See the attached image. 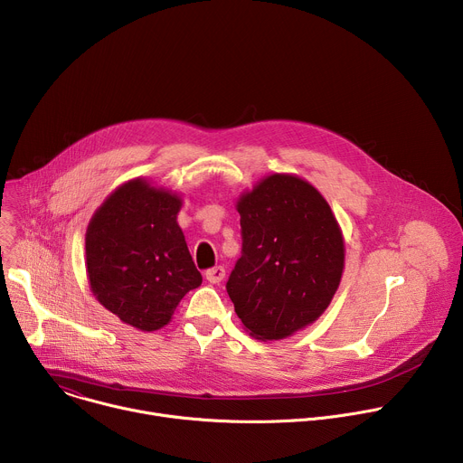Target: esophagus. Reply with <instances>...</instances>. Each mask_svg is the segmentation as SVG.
Listing matches in <instances>:
<instances>
[{"label": "esophagus", "mask_w": 463, "mask_h": 463, "mask_svg": "<svg viewBox=\"0 0 463 463\" xmlns=\"http://www.w3.org/2000/svg\"><path fill=\"white\" fill-rule=\"evenodd\" d=\"M205 277H207V280H209L211 284H220V282L225 279V269H223L222 266H216V268L209 269V271L205 273Z\"/></svg>", "instance_id": "esophagus-1"}]
</instances>
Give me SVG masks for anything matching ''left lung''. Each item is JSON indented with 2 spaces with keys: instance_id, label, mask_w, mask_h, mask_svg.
<instances>
[{
  "instance_id": "left-lung-1",
  "label": "left lung",
  "mask_w": 463,
  "mask_h": 463,
  "mask_svg": "<svg viewBox=\"0 0 463 463\" xmlns=\"http://www.w3.org/2000/svg\"><path fill=\"white\" fill-rule=\"evenodd\" d=\"M236 211L241 256L227 282L249 335L280 341L313 324L345 271V238L324 195L295 174H271Z\"/></svg>"
}]
</instances>
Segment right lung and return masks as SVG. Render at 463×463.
Wrapping results in <instances>:
<instances>
[{
  "mask_svg": "<svg viewBox=\"0 0 463 463\" xmlns=\"http://www.w3.org/2000/svg\"><path fill=\"white\" fill-rule=\"evenodd\" d=\"M181 195L143 177L115 188L86 231V271L95 298L124 324L156 332L181 298L202 286L177 225Z\"/></svg>",
  "mask_w": 463,
  "mask_h": 463,
  "instance_id": "add662e5",
  "label": "right lung"
}]
</instances>
